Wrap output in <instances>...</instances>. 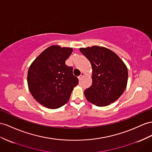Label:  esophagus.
<instances>
[{
  "instance_id": "esophagus-1",
  "label": "esophagus",
  "mask_w": 152,
  "mask_h": 152,
  "mask_svg": "<svg viewBox=\"0 0 152 152\" xmlns=\"http://www.w3.org/2000/svg\"><path fill=\"white\" fill-rule=\"evenodd\" d=\"M85 76V73H83V72H81V75L78 77V78H79V80H81L83 77V76Z\"/></svg>"
}]
</instances>
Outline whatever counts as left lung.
<instances>
[{"label":"left lung","mask_w":152,"mask_h":152,"mask_svg":"<svg viewBox=\"0 0 152 152\" xmlns=\"http://www.w3.org/2000/svg\"><path fill=\"white\" fill-rule=\"evenodd\" d=\"M91 62L92 83L84 93L89 102L107 106L122 95L126 87L128 70L123 61L112 50L103 47L80 48Z\"/></svg>","instance_id":"left-lung-1"}]
</instances>
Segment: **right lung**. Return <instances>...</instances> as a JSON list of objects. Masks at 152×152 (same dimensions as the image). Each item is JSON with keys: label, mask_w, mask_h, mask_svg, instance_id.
I'll return each instance as SVG.
<instances>
[{"label": "right lung", "mask_w": 152, "mask_h": 152, "mask_svg": "<svg viewBox=\"0 0 152 152\" xmlns=\"http://www.w3.org/2000/svg\"><path fill=\"white\" fill-rule=\"evenodd\" d=\"M72 49L52 45L44 50L29 67L28 83L33 98L50 109L67 103L78 78L73 68L65 64Z\"/></svg>", "instance_id": "obj_1"}]
</instances>
